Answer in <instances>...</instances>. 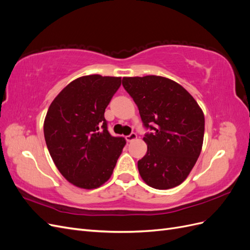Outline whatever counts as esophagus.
Returning <instances> with one entry per match:
<instances>
[{"mask_svg":"<svg viewBox=\"0 0 250 250\" xmlns=\"http://www.w3.org/2000/svg\"><path fill=\"white\" fill-rule=\"evenodd\" d=\"M135 139H137V133H134V132L130 133L129 135H127V137H126V141L127 142H132Z\"/></svg>","mask_w":250,"mask_h":250,"instance_id":"34e87169","label":"esophagus"}]
</instances>
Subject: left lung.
I'll use <instances>...</instances> for the list:
<instances>
[{
    "instance_id": "left-lung-1",
    "label": "left lung",
    "mask_w": 250,
    "mask_h": 250,
    "mask_svg": "<svg viewBox=\"0 0 250 250\" xmlns=\"http://www.w3.org/2000/svg\"><path fill=\"white\" fill-rule=\"evenodd\" d=\"M122 84L139 108L147 132V153L140 175L157 190L179 186L200 155L204 116L198 103L177 82L154 76L124 77Z\"/></svg>"
}]
</instances>
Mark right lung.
I'll return each mask as SVG.
<instances>
[{"mask_svg": "<svg viewBox=\"0 0 250 250\" xmlns=\"http://www.w3.org/2000/svg\"><path fill=\"white\" fill-rule=\"evenodd\" d=\"M121 77L88 75L75 79L48 109L44 140L62 176L81 188H96L107 181L126 141L112 137L104 118Z\"/></svg>", "mask_w": 250, "mask_h": 250, "instance_id": "obj_1", "label": "right lung"}]
</instances>
